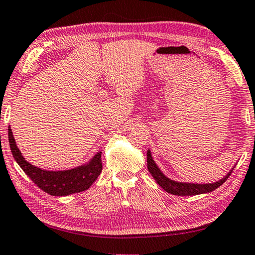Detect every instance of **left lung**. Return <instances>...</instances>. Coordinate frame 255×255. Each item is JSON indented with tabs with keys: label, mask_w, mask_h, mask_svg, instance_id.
Listing matches in <instances>:
<instances>
[{
	"label": "left lung",
	"mask_w": 255,
	"mask_h": 255,
	"mask_svg": "<svg viewBox=\"0 0 255 255\" xmlns=\"http://www.w3.org/2000/svg\"><path fill=\"white\" fill-rule=\"evenodd\" d=\"M147 169L149 173L152 174L155 181L158 183L159 187L165 190L166 192L171 193V195L175 196H196V195H201V193H208L214 191V190L217 189L218 187L225 182L228 179V176L234 170V167L228 172V173L224 176L223 179L216 181L214 183H188V182H178V181L171 180L170 178L163 173V172L159 170V167L156 165V163L153 159L152 154H150V150H147Z\"/></svg>",
	"instance_id": "1"
}]
</instances>
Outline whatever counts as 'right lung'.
Returning <instances> with one entry per match:
<instances>
[{"label":"right lung","instance_id":"add662e5","mask_svg":"<svg viewBox=\"0 0 255 255\" xmlns=\"http://www.w3.org/2000/svg\"><path fill=\"white\" fill-rule=\"evenodd\" d=\"M8 143L16 163L42 191L51 196H68L88 190L102 171L101 152H98L83 165L65 171H47L30 164L24 159L16 146L13 133L8 127Z\"/></svg>","mask_w":255,"mask_h":255}]
</instances>
